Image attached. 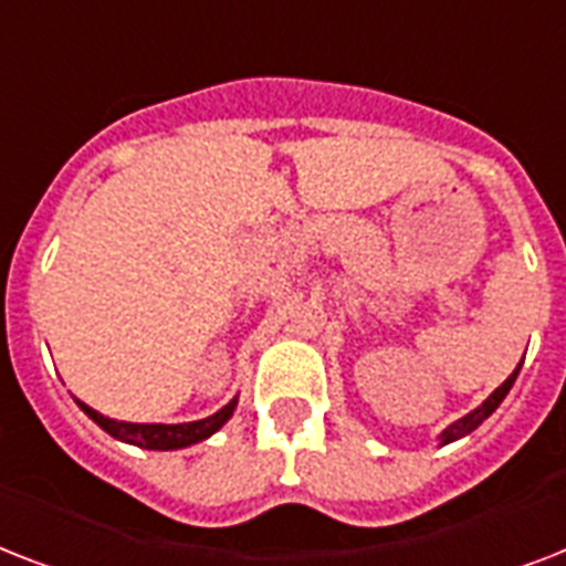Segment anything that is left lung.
<instances>
[{"mask_svg":"<svg viewBox=\"0 0 566 566\" xmlns=\"http://www.w3.org/2000/svg\"><path fill=\"white\" fill-rule=\"evenodd\" d=\"M523 358H526V355H523ZM520 367H523V361H520L517 367H514V373H511V376L505 378V381H502V385L496 387V390H493V394L488 396V399H484L482 405H479V408H473V411L464 413V417H461V420H455V422H452V426H447V429L440 431L438 447H447V443H455V440L467 438V434H470V431L479 429V426H482V422L488 420V417H491V413L496 411V408H500L502 399H505V396H509V390H511V387H514V381H517Z\"/></svg>","mask_w":566,"mask_h":566,"instance_id":"8db88e82","label":"left lung"}]
</instances>
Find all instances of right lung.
I'll list each match as a JSON object with an SVG mask.
<instances>
[{
    "instance_id": "right-lung-1",
    "label": "right lung",
    "mask_w": 566,
    "mask_h": 566,
    "mask_svg": "<svg viewBox=\"0 0 566 566\" xmlns=\"http://www.w3.org/2000/svg\"><path fill=\"white\" fill-rule=\"evenodd\" d=\"M75 405L82 408L87 417H91L102 431H108L111 438L123 440V443H132V447L140 449H158V452H170V449H185L193 447V443H202L220 431L226 422L231 420V413L238 408V396L231 399L229 405H222L220 411L205 417V420L193 422H128V420H114V417H105L91 405H84L75 399Z\"/></svg>"
}]
</instances>
